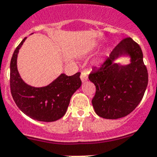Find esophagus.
<instances>
[{"mask_svg": "<svg viewBox=\"0 0 157 157\" xmlns=\"http://www.w3.org/2000/svg\"><path fill=\"white\" fill-rule=\"evenodd\" d=\"M80 78H81V80L82 82L86 81L88 79V75H87V73L85 71H82L81 72V75H80Z\"/></svg>", "mask_w": 157, "mask_h": 157, "instance_id": "34e87169", "label": "esophagus"}]
</instances>
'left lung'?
Returning a JSON list of instances; mask_svg holds the SVG:
<instances>
[{
    "label": "left lung",
    "mask_w": 157,
    "mask_h": 157,
    "mask_svg": "<svg viewBox=\"0 0 157 157\" xmlns=\"http://www.w3.org/2000/svg\"><path fill=\"white\" fill-rule=\"evenodd\" d=\"M130 56L131 63L123 66L114 60ZM143 53L131 37L123 38L112 51L99 68L89 75L96 86L93 106L99 116L116 120L129 115L141 102L149 81Z\"/></svg>",
    "instance_id": "obj_1"
}]
</instances>
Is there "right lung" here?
<instances>
[{
  "instance_id": "right-lung-1",
  "label": "right lung",
  "mask_w": 157,
  "mask_h": 157,
  "mask_svg": "<svg viewBox=\"0 0 157 157\" xmlns=\"http://www.w3.org/2000/svg\"><path fill=\"white\" fill-rule=\"evenodd\" d=\"M16 47L10 63V89L15 103L29 117L42 122H53L66 113L71 96L81 86L80 72L71 76L61 74L49 85L33 87L27 85L17 70V55L25 39Z\"/></svg>"
}]
</instances>
